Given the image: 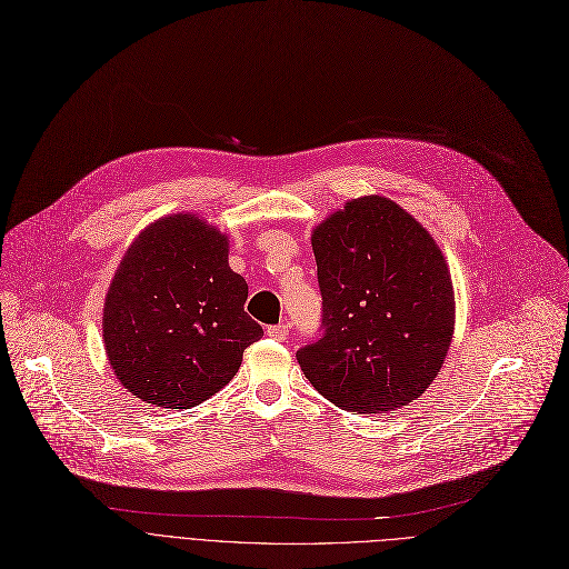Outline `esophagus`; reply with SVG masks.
I'll return each mask as SVG.
<instances>
[{"label":"esophagus","instance_id":"obj_1","mask_svg":"<svg viewBox=\"0 0 569 569\" xmlns=\"http://www.w3.org/2000/svg\"><path fill=\"white\" fill-rule=\"evenodd\" d=\"M267 335L271 337V339H278V341H284L287 337H289V326L287 323H278V326H269V330H267Z\"/></svg>","mask_w":569,"mask_h":569}]
</instances>
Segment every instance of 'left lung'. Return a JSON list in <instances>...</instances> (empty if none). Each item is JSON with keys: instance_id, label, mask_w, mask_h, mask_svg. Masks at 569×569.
<instances>
[{"instance_id": "obj_1", "label": "left lung", "mask_w": 569, "mask_h": 569, "mask_svg": "<svg viewBox=\"0 0 569 569\" xmlns=\"http://www.w3.org/2000/svg\"><path fill=\"white\" fill-rule=\"evenodd\" d=\"M323 298L319 339L298 348L315 389L341 410L382 415L442 369L456 302L432 237L382 196L346 202L312 232Z\"/></svg>"}]
</instances>
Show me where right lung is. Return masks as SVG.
Masks as SVG:
<instances>
[{
    "instance_id": "add662e5",
    "label": "right lung",
    "mask_w": 569,
    "mask_h": 569,
    "mask_svg": "<svg viewBox=\"0 0 569 569\" xmlns=\"http://www.w3.org/2000/svg\"><path fill=\"white\" fill-rule=\"evenodd\" d=\"M228 237L196 213L163 216L124 252L104 300V348L124 389L170 410L200 406L264 330L243 305Z\"/></svg>"
}]
</instances>
